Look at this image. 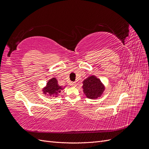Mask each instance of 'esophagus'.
Masks as SVG:
<instances>
[{"label": "esophagus", "instance_id": "esophagus-1", "mask_svg": "<svg viewBox=\"0 0 149 149\" xmlns=\"http://www.w3.org/2000/svg\"><path fill=\"white\" fill-rule=\"evenodd\" d=\"M76 83L75 82H72L71 83V86H76Z\"/></svg>", "mask_w": 149, "mask_h": 149}]
</instances>
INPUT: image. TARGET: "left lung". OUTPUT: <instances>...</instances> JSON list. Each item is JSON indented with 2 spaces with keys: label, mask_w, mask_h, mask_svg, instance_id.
I'll list each match as a JSON object with an SVG mask.
<instances>
[{
  "label": "left lung",
  "mask_w": 149,
  "mask_h": 149,
  "mask_svg": "<svg viewBox=\"0 0 149 149\" xmlns=\"http://www.w3.org/2000/svg\"><path fill=\"white\" fill-rule=\"evenodd\" d=\"M83 83V91L89 99H96L101 96L104 90V87L101 81L94 76H89Z\"/></svg>",
  "instance_id": "8db88e82"
}]
</instances>
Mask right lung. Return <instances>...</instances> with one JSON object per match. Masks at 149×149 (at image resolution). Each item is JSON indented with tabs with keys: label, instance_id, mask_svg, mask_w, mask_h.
Wrapping results in <instances>:
<instances>
[{
	"label": "right lung",
	"instance_id": "1",
	"mask_svg": "<svg viewBox=\"0 0 149 149\" xmlns=\"http://www.w3.org/2000/svg\"><path fill=\"white\" fill-rule=\"evenodd\" d=\"M63 88L58 85V81L55 78H53L49 80L47 83V86L43 89V93L47 94H49V95H57L58 93L61 92V89Z\"/></svg>",
	"mask_w": 149,
	"mask_h": 149
}]
</instances>
